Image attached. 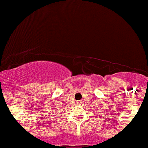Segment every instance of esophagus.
I'll return each mask as SVG.
<instances>
[{
	"mask_svg": "<svg viewBox=\"0 0 148 148\" xmlns=\"http://www.w3.org/2000/svg\"><path fill=\"white\" fill-rule=\"evenodd\" d=\"M81 103H82V102H81V101H78V102H77V103H78V104H80Z\"/></svg>",
	"mask_w": 148,
	"mask_h": 148,
	"instance_id": "esophagus-1",
	"label": "esophagus"
}]
</instances>
